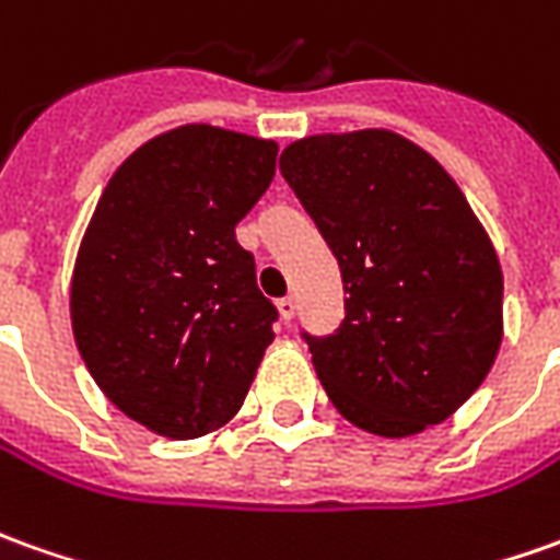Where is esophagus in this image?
Instances as JSON below:
<instances>
[{
  "label": "esophagus",
  "mask_w": 560,
  "mask_h": 560,
  "mask_svg": "<svg viewBox=\"0 0 560 560\" xmlns=\"http://www.w3.org/2000/svg\"><path fill=\"white\" fill-rule=\"evenodd\" d=\"M279 312H281V322H291L296 312V300L294 296H281L279 300Z\"/></svg>",
  "instance_id": "34e87169"
}]
</instances>
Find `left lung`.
<instances>
[{"label": "left lung", "mask_w": 560, "mask_h": 560, "mask_svg": "<svg viewBox=\"0 0 560 560\" xmlns=\"http://www.w3.org/2000/svg\"><path fill=\"white\" fill-rule=\"evenodd\" d=\"M279 165L343 276L340 328L303 330L334 408L383 439L447 420L503 343L500 260L454 177L383 128L303 137Z\"/></svg>", "instance_id": "8db88e82"}]
</instances>
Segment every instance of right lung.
Wrapping results in <instances>:
<instances>
[{
    "instance_id": "right-lung-1",
    "label": "right lung",
    "mask_w": 560,
    "mask_h": 560,
    "mask_svg": "<svg viewBox=\"0 0 560 560\" xmlns=\"http://www.w3.org/2000/svg\"><path fill=\"white\" fill-rule=\"evenodd\" d=\"M272 140L211 125L152 137L109 177L70 288L72 337L116 408L165 439L238 413L279 310L235 226L276 177Z\"/></svg>"
}]
</instances>
